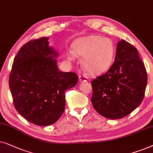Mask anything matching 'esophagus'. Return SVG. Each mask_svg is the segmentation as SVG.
I'll list each match as a JSON object with an SVG mask.
<instances>
[{
    "label": "esophagus",
    "mask_w": 153,
    "mask_h": 153,
    "mask_svg": "<svg viewBox=\"0 0 153 153\" xmlns=\"http://www.w3.org/2000/svg\"><path fill=\"white\" fill-rule=\"evenodd\" d=\"M79 80H80V82H86L87 80V78L85 75H80V77H79Z\"/></svg>",
    "instance_id": "obj_1"
}]
</instances>
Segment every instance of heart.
I'll return each instance as SVG.
<instances>
[{
	"instance_id": "b5f03b06",
	"label": "heart",
	"mask_w": 153,
	"mask_h": 153,
	"mask_svg": "<svg viewBox=\"0 0 153 153\" xmlns=\"http://www.w3.org/2000/svg\"><path fill=\"white\" fill-rule=\"evenodd\" d=\"M73 52L82 59L83 68L91 74H100L108 71L115 58V48L109 38L99 36L79 38L72 45ZM69 59H72L71 56Z\"/></svg>"
}]
</instances>
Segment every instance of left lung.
<instances>
[{"label": "left lung", "instance_id": "left-lung-1", "mask_svg": "<svg viewBox=\"0 0 153 153\" xmlns=\"http://www.w3.org/2000/svg\"><path fill=\"white\" fill-rule=\"evenodd\" d=\"M147 81L145 65L137 49L122 39L111 68L91 81L94 108L108 119L125 117L141 103Z\"/></svg>", "mask_w": 153, "mask_h": 153}]
</instances>
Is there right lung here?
I'll use <instances>...</instances> for the list:
<instances>
[{
    "mask_svg": "<svg viewBox=\"0 0 153 153\" xmlns=\"http://www.w3.org/2000/svg\"><path fill=\"white\" fill-rule=\"evenodd\" d=\"M49 38L28 41L20 49L12 66L9 86L18 113L38 126L55 123L64 113L65 92L78 77L58 69L59 54L49 47Z\"/></svg>",
    "mask_w": 153,
    "mask_h": 153,
    "instance_id": "obj_1",
    "label": "right lung"
}]
</instances>
